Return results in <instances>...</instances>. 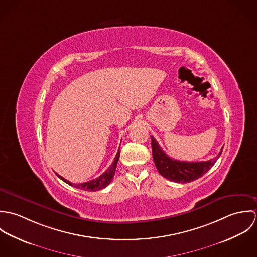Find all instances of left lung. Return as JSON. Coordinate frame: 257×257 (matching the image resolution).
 Segmentation results:
<instances>
[{"label":"left lung","mask_w":257,"mask_h":257,"mask_svg":"<svg viewBox=\"0 0 257 257\" xmlns=\"http://www.w3.org/2000/svg\"><path fill=\"white\" fill-rule=\"evenodd\" d=\"M151 147L153 160L159 174L164 178L177 183H189L202 177L216 163L222 152L221 147L218 156L215 159L200 162H186L169 157L152 136Z\"/></svg>","instance_id":"1"}]
</instances>
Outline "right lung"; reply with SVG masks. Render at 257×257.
<instances>
[{
	"mask_svg": "<svg viewBox=\"0 0 257 257\" xmlns=\"http://www.w3.org/2000/svg\"><path fill=\"white\" fill-rule=\"evenodd\" d=\"M118 158H119V149H118V151H117V153H116V155H115L111 165L101 176H99L98 178H96L94 180L85 182V183H71L68 180H66L63 177H61L60 175H58L57 173L56 174H57V176L62 181H64L65 183H67L68 185H70V186H73L75 188H78V189H81V190H84V191H99V190H102V189L106 188L111 182V180H112V178L114 176V173H115V167H116Z\"/></svg>",
	"mask_w": 257,
	"mask_h": 257,
	"instance_id": "right-lung-1",
	"label": "right lung"
}]
</instances>
